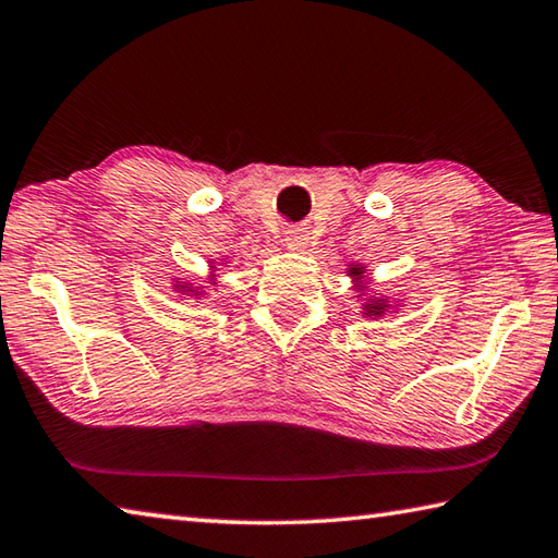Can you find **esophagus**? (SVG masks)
I'll list each match as a JSON object with an SVG mask.
<instances>
[{
    "label": "esophagus",
    "instance_id": "1",
    "mask_svg": "<svg viewBox=\"0 0 558 558\" xmlns=\"http://www.w3.org/2000/svg\"><path fill=\"white\" fill-rule=\"evenodd\" d=\"M286 244L292 251H302V248H305V244H307V234L302 229H292V231H288Z\"/></svg>",
    "mask_w": 558,
    "mask_h": 558
}]
</instances>
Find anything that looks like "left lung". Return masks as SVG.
I'll return each instance as SVG.
<instances>
[{"mask_svg":"<svg viewBox=\"0 0 558 558\" xmlns=\"http://www.w3.org/2000/svg\"><path fill=\"white\" fill-rule=\"evenodd\" d=\"M351 272H353V276H361V270L359 268H351ZM373 314H380V310H383V305H380V302H378V305H373V307H368Z\"/></svg>","mask_w":558,"mask_h":558,"instance_id":"obj_1","label":"left lung"}]
</instances>
